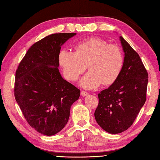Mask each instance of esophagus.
<instances>
[{"mask_svg":"<svg viewBox=\"0 0 160 160\" xmlns=\"http://www.w3.org/2000/svg\"><path fill=\"white\" fill-rule=\"evenodd\" d=\"M81 95H82V96H88V95H89V93H87V91H81Z\"/></svg>","mask_w":160,"mask_h":160,"instance_id":"1","label":"esophagus"}]
</instances>
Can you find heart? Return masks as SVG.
<instances>
[{"label":"heart","mask_w":160,"mask_h":160,"mask_svg":"<svg viewBox=\"0 0 160 160\" xmlns=\"http://www.w3.org/2000/svg\"><path fill=\"white\" fill-rule=\"evenodd\" d=\"M58 60L68 80L76 81L87 69L89 71L81 84L94 89L101 84L110 85L120 76L124 64V56L120 47L108 44L100 38H90L78 42L75 52L62 49Z\"/></svg>","instance_id":"1"}]
</instances>
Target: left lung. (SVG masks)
Masks as SVG:
<instances>
[{
  "instance_id": "1",
  "label": "left lung",
  "mask_w": 160,
  "mask_h": 160,
  "mask_svg": "<svg viewBox=\"0 0 160 160\" xmlns=\"http://www.w3.org/2000/svg\"><path fill=\"white\" fill-rule=\"evenodd\" d=\"M124 52L122 70L117 80L98 93L94 115L97 123L112 134L131 127L147 100L148 75L139 54L120 36Z\"/></svg>"
}]
</instances>
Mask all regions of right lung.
<instances>
[{
    "instance_id": "obj_1",
    "label": "right lung",
    "mask_w": 160,
    "mask_h": 160,
    "mask_svg": "<svg viewBox=\"0 0 160 160\" xmlns=\"http://www.w3.org/2000/svg\"><path fill=\"white\" fill-rule=\"evenodd\" d=\"M75 35L53 33L36 42L16 71L15 99L28 124L45 135L62 130L80 97V89L64 80L58 69L61 45Z\"/></svg>"
}]
</instances>
